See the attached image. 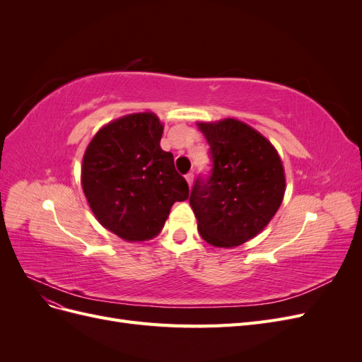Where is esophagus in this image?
<instances>
[{
    "instance_id": "obj_1",
    "label": "esophagus",
    "mask_w": 362,
    "mask_h": 362,
    "mask_svg": "<svg viewBox=\"0 0 362 362\" xmlns=\"http://www.w3.org/2000/svg\"><path fill=\"white\" fill-rule=\"evenodd\" d=\"M185 181H187V184L192 187V184H193V173L192 172H189L187 175H185Z\"/></svg>"
}]
</instances>
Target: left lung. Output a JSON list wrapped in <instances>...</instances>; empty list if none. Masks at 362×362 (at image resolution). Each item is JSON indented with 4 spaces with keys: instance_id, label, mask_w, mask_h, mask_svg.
I'll return each mask as SVG.
<instances>
[{
    "instance_id": "1",
    "label": "left lung",
    "mask_w": 362,
    "mask_h": 362,
    "mask_svg": "<svg viewBox=\"0 0 362 362\" xmlns=\"http://www.w3.org/2000/svg\"><path fill=\"white\" fill-rule=\"evenodd\" d=\"M213 169L196 180L190 205L206 243L234 247L259 234L286 192L282 161L270 141L237 119L199 122Z\"/></svg>"
}]
</instances>
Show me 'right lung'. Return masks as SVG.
I'll list each match as a JSON object with an SVG mask.
<instances>
[{
  "mask_svg": "<svg viewBox=\"0 0 362 362\" xmlns=\"http://www.w3.org/2000/svg\"><path fill=\"white\" fill-rule=\"evenodd\" d=\"M163 124L154 113H134L103 127L83 157L81 184L95 217L127 242L156 237L189 185L163 151Z\"/></svg>",
  "mask_w": 362,
  "mask_h": 362,
  "instance_id": "obj_1",
  "label": "right lung"
}]
</instances>
